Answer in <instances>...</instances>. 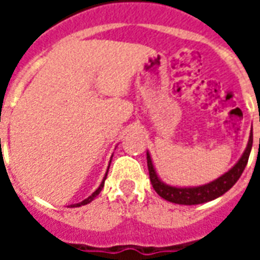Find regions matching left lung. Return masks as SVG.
Here are the masks:
<instances>
[{
    "mask_svg": "<svg viewBox=\"0 0 260 260\" xmlns=\"http://www.w3.org/2000/svg\"><path fill=\"white\" fill-rule=\"evenodd\" d=\"M252 142H253V135H252L251 131L248 146H246L244 154L238 160V163L235 164L233 169L229 170L225 174L218 177L217 180L212 181L206 185L195 186V188H177V186H170L167 184H164L156 174V170L153 167L150 154L146 153L149 177H150V181H152L153 188L163 199L173 202V203H178V205H199V203L213 201V199H216L218 196L225 193L238 181L242 171L245 169L246 163H248L249 153H251L252 149Z\"/></svg>",
    "mask_w": 260,
    "mask_h": 260,
    "instance_id": "8db88e82",
    "label": "left lung"
}]
</instances>
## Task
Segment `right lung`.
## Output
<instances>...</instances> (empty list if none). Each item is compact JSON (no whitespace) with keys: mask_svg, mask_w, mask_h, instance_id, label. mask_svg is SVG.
<instances>
[{"mask_svg":"<svg viewBox=\"0 0 260 260\" xmlns=\"http://www.w3.org/2000/svg\"><path fill=\"white\" fill-rule=\"evenodd\" d=\"M106 177H107V174H106ZM106 177H104V180H103V182H102V184H100V186H99L96 191L93 192V193H91V195L89 196L87 199H85V201H82V202H80V203H76V205H72V206L78 207V206H83V205H87V203H90V202L93 201V199H94V198H96V196L99 195L100 192H102L103 186H104V181H106Z\"/></svg>","mask_w":260,"mask_h":260,"instance_id":"add662e5","label":"right lung"}]
</instances>
